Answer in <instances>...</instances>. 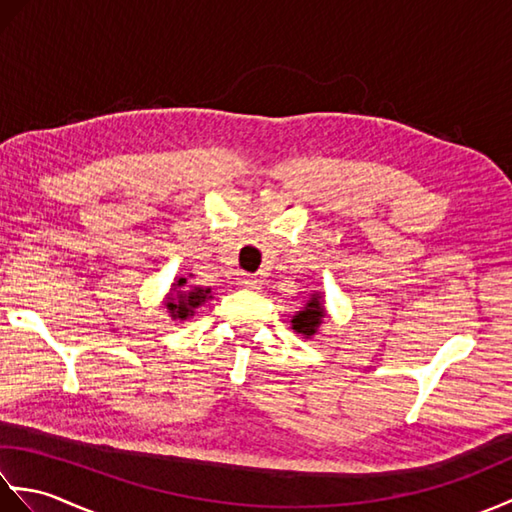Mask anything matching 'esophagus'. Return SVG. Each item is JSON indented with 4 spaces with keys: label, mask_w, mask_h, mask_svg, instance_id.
Wrapping results in <instances>:
<instances>
[{
    "label": "esophagus",
    "mask_w": 512,
    "mask_h": 512,
    "mask_svg": "<svg viewBox=\"0 0 512 512\" xmlns=\"http://www.w3.org/2000/svg\"><path fill=\"white\" fill-rule=\"evenodd\" d=\"M237 281H239V286H242V288H248V290H262V281H259L257 277H253V275L242 273V275L237 277Z\"/></svg>",
    "instance_id": "1"
}]
</instances>
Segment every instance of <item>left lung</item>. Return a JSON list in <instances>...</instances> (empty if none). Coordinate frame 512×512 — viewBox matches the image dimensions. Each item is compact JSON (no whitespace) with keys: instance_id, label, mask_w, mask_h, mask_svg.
<instances>
[{"instance_id":"left-lung-1","label":"left lung","mask_w":512,"mask_h":512,"mask_svg":"<svg viewBox=\"0 0 512 512\" xmlns=\"http://www.w3.org/2000/svg\"><path fill=\"white\" fill-rule=\"evenodd\" d=\"M325 306H323V292L319 290H312L308 295V301L303 303V306L292 314V330L297 334H301L303 339H312L314 334L319 332V328L323 325L325 319Z\"/></svg>"}]
</instances>
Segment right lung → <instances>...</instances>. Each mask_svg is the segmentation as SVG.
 Here are the masks:
<instances>
[{"instance_id":"obj_1","label":"right lung","mask_w":512,"mask_h":512,"mask_svg":"<svg viewBox=\"0 0 512 512\" xmlns=\"http://www.w3.org/2000/svg\"><path fill=\"white\" fill-rule=\"evenodd\" d=\"M187 277H176L171 284L169 295L165 297V308L173 321H187L191 319L195 310L204 306L206 301L213 299L211 288L204 286H189Z\"/></svg>"}]
</instances>
